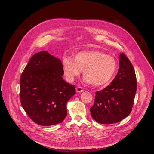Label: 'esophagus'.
<instances>
[{"label":"esophagus","instance_id":"esophagus-1","mask_svg":"<svg viewBox=\"0 0 154 154\" xmlns=\"http://www.w3.org/2000/svg\"><path fill=\"white\" fill-rule=\"evenodd\" d=\"M83 91V88H82V87L78 86L77 88H76V91H77V93H82Z\"/></svg>","mask_w":154,"mask_h":154}]
</instances>
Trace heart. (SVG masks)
Listing matches in <instances>:
<instances>
[{
	"mask_svg": "<svg viewBox=\"0 0 154 154\" xmlns=\"http://www.w3.org/2000/svg\"><path fill=\"white\" fill-rule=\"evenodd\" d=\"M64 74L70 82L79 76L83 70V80L95 86H103L113 80L118 68L116 59L104 52L82 51L75 53L72 59L64 57L62 60Z\"/></svg>",
	"mask_w": 154,
	"mask_h": 154,
	"instance_id": "1",
	"label": "heart"
}]
</instances>
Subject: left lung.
Listing matches in <instances>:
<instances>
[{
    "label": "left lung",
    "mask_w": 154,
    "mask_h": 154,
    "mask_svg": "<svg viewBox=\"0 0 154 154\" xmlns=\"http://www.w3.org/2000/svg\"><path fill=\"white\" fill-rule=\"evenodd\" d=\"M137 84L133 65L122 53L118 72L114 80L104 89L96 92L94 103L90 108L92 118L99 123L109 124L128 116L133 107Z\"/></svg>",
    "instance_id": "1"
}]
</instances>
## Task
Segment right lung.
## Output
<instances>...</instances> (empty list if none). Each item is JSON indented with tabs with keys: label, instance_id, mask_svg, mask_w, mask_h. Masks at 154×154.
I'll list each match as a JSON object with an SVG mask.
<instances>
[{
	"label": "right lung",
	"instance_id": "right-lung-1",
	"mask_svg": "<svg viewBox=\"0 0 154 154\" xmlns=\"http://www.w3.org/2000/svg\"><path fill=\"white\" fill-rule=\"evenodd\" d=\"M61 61L47 51L35 54L22 73L21 105L35 123L49 126L67 116L66 103L75 94V86L65 82Z\"/></svg>",
	"mask_w": 154,
	"mask_h": 154
}]
</instances>
